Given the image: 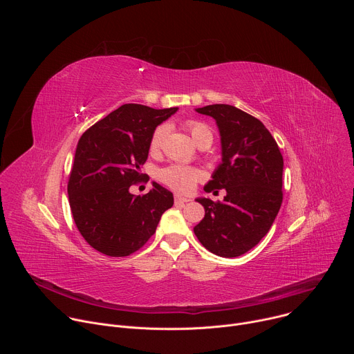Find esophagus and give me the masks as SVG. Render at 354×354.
Instances as JSON below:
<instances>
[{
	"label": "esophagus",
	"instance_id": "34e87169",
	"mask_svg": "<svg viewBox=\"0 0 354 354\" xmlns=\"http://www.w3.org/2000/svg\"><path fill=\"white\" fill-rule=\"evenodd\" d=\"M187 201H190V198L183 197V196H179V194L175 196V203H176V205H185V203H187Z\"/></svg>",
	"mask_w": 354,
	"mask_h": 354
}]
</instances>
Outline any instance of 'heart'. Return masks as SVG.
Segmentation results:
<instances>
[{"label":"heart","mask_w":354,"mask_h":354,"mask_svg":"<svg viewBox=\"0 0 354 354\" xmlns=\"http://www.w3.org/2000/svg\"><path fill=\"white\" fill-rule=\"evenodd\" d=\"M187 129H189L196 144H200L206 138H213L210 129L200 122H194V120L187 122ZM167 133H168L167 124H161L154 130L153 136H151V141H149L151 151H158L161 148V145L167 137ZM160 178L164 183H167L172 189L185 193V192L192 190L194 187V185L197 183V180L201 179V172L196 168H190V167H185V165H172V167L162 169L160 174Z\"/></svg>","instance_id":"1"}]
</instances>
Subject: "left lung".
<instances>
[{"label": "left lung", "mask_w": 354, "mask_h": 354, "mask_svg": "<svg viewBox=\"0 0 354 354\" xmlns=\"http://www.w3.org/2000/svg\"><path fill=\"white\" fill-rule=\"evenodd\" d=\"M194 111L216 120L221 141V162L205 190L227 194L218 203L196 198L206 213L193 231L212 254L241 257L268 234L280 210L283 157L265 124L243 111L223 104Z\"/></svg>", "instance_id": "1"}]
</instances>
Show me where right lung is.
<instances>
[{
	"label": "right lung",
	"instance_id": "1",
	"mask_svg": "<svg viewBox=\"0 0 354 354\" xmlns=\"http://www.w3.org/2000/svg\"><path fill=\"white\" fill-rule=\"evenodd\" d=\"M176 111L126 104L81 136L68 200L78 231L100 254L129 257L138 250L174 206L172 192L157 182L142 196L130 193V186L142 178L151 136Z\"/></svg>",
	"mask_w": 354,
	"mask_h": 354
}]
</instances>
